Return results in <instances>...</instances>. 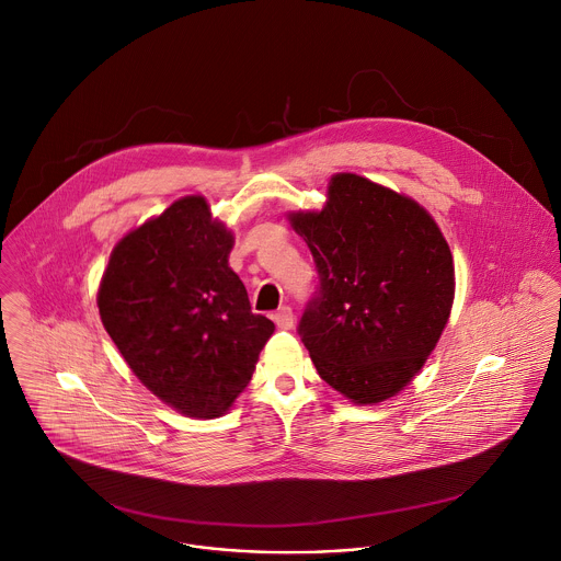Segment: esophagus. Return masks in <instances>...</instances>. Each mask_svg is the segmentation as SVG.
<instances>
[{
    "label": "esophagus",
    "instance_id": "1",
    "mask_svg": "<svg viewBox=\"0 0 561 561\" xmlns=\"http://www.w3.org/2000/svg\"><path fill=\"white\" fill-rule=\"evenodd\" d=\"M273 319H275L277 328H282V330H290V328L295 325V314H293V310H290L288 306L279 308V310L273 314Z\"/></svg>",
    "mask_w": 561,
    "mask_h": 561
}]
</instances>
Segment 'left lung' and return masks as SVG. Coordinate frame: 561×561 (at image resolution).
Listing matches in <instances>:
<instances>
[{"label": "left lung", "mask_w": 561, "mask_h": 561, "mask_svg": "<svg viewBox=\"0 0 561 561\" xmlns=\"http://www.w3.org/2000/svg\"><path fill=\"white\" fill-rule=\"evenodd\" d=\"M319 286L299 336L319 376L354 404L402 391L435 350L455 299L450 247L413 198L341 172L321 211L288 214Z\"/></svg>", "instance_id": "obj_1"}]
</instances>
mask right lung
I'll return each mask as SVG.
<instances>
[{"mask_svg":"<svg viewBox=\"0 0 561 561\" xmlns=\"http://www.w3.org/2000/svg\"><path fill=\"white\" fill-rule=\"evenodd\" d=\"M231 249L207 201L183 196L115 244L98 288L102 325L133 374L187 417L222 415L275 330L251 312Z\"/></svg>","mask_w":561,"mask_h":561,"instance_id":"right-lung-1","label":"right lung"}]
</instances>
